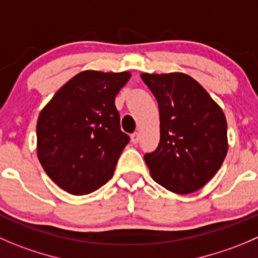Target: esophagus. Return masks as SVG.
<instances>
[{"mask_svg": "<svg viewBox=\"0 0 258 258\" xmlns=\"http://www.w3.org/2000/svg\"><path fill=\"white\" fill-rule=\"evenodd\" d=\"M140 140V134H137V132H135V134L131 135V142L134 145H136L137 142H139Z\"/></svg>", "mask_w": 258, "mask_h": 258, "instance_id": "esophagus-1", "label": "esophagus"}]
</instances>
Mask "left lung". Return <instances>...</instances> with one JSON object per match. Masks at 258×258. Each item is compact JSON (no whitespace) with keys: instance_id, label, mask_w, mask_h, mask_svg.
Masks as SVG:
<instances>
[{"instance_id":"obj_1","label":"left lung","mask_w":258,"mask_h":258,"mask_svg":"<svg viewBox=\"0 0 258 258\" xmlns=\"http://www.w3.org/2000/svg\"><path fill=\"white\" fill-rule=\"evenodd\" d=\"M141 78L160 112V142L145 154L150 174L172 192L197 191L218 171L228 151L223 111L184 73H144Z\"/></svg>"}]
</instances>
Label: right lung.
<instances>
[{
  "instance_id": "1",
  "label": "right lung",
  "mask_w": 258,
  "mask_h": 258,
  "mask_svg": "<svg viewBox=\"0 0 258 258\" xmlns=\"http://www.w3.org/2000/svg\"><path fill=\"white\" fill-rule=\"evenodd\" d=\"M131 74L86 71L55 93L39 114L37 157L62 190L83 196L113 176L130 137L121 131L114 98Z\"/></svg>"
}]
</instances>
